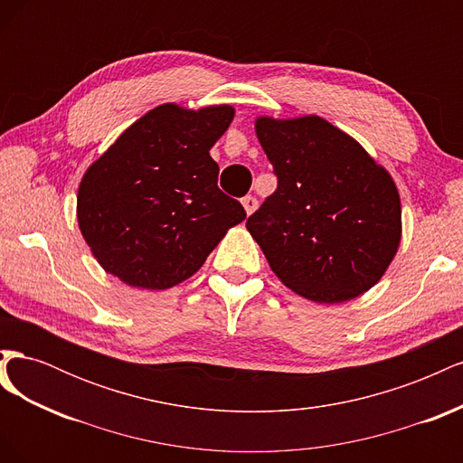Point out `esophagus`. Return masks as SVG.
<instances>
[{
  "instance_id": "1",
  "label": "esophagus",
  "mask_w": 463,
  "mask_h": 463,
  "mask_svg": "<svg viewBox=\"0 0 463 463\" xmlns=\"http://www.w3.org/2000/svg\"><path fill=\"white\" fill-rule=\"evenodd\" d=\"M243 206H245V213L247 214H253L255 210H257V206H259V201L253 197V194H247V197H243Z\"/></svg>"
}]
</instances>
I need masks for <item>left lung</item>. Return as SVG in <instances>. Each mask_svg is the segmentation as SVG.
Returning a JSON list of instances; mask_svg holds the SVG:
<instances>
[{
  "label": "left lung",
  "mask_w": 463,
  "mask_h": 463,
  "mask_svg": "<svg viewBox=\"0 0 463 463\" xmlns=\"http://www.w3.org/2000/svg\"><path fill=\"white\" fill-rule=\"evenodd\" d=\"M255 129L278 187L247 218V230L272 272L317 303H344L371 289L402 237L390 174L318 116L259 118Z\"/></svg>",
  "instance_id": "8db88e82"
}]
</instances>
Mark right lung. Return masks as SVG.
<instances>
[{
  "label": "right lung",
  "mask_w": 463,
  "mask_h": 463,
  "mask_svg": "<svg viewBox=\"0 0 463 463\" xmlns=\"http://www.w3.org/2000/svg\"><path fill=\"white\" fill-rule=\"evenodd\" d=\"M232 119V106L162 104L89 167L77 220L106 272L133 288H174L247 218L241 203L220 191L210 158Z\"/></svg>",
  "instance_id": "1"
}]
</instances>
